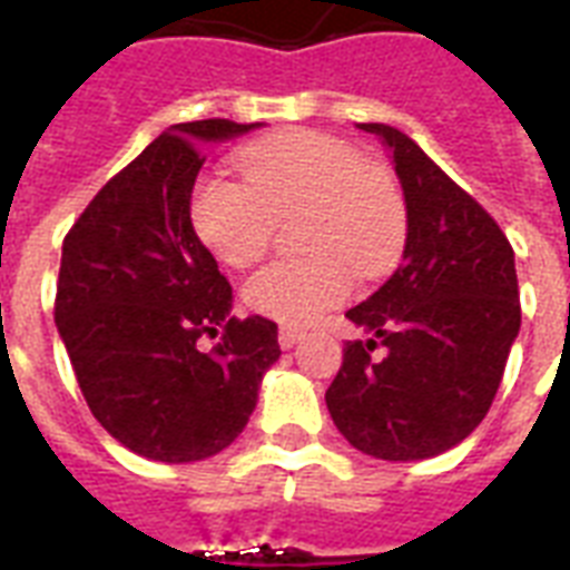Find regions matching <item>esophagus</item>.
I'll use <instances>...</instances> for the list:
<instances>
[{
  "label": "esophagus",
  "instance_id": "obj_1",
  "mask_svg": "<svg viewBox=\"0 0 570 570\" xmlns=\"http://www.w3.org/2000/svg\"><path fill=\"white\" fill-rule=\"evenodd\" d=\"M304 340V331L295 328V325H281V331H277V343H281V348H293L295 343H302Z\"/></svg>",
  "mask_w": 570,
  "mask_h": 570
}]
</instances>
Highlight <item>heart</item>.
I'll list each match as a JSON object with an SVG mask.
<instances>
[{
  "label": "heart",
  "instance_id": "b5f03b06",
  "mask_svg": "<svg viewBox=\"0 0 570 570\" xmlns=\"http://www.w3.org/2000/svg\"><path fill=\"white\" fill-rule=\"evenodd\" d=\"M245 183L204 177L191 191V227L233 268L257 263L275 222H298L295 259H275L242 289L250 311L281 322H313L355 293L357 275L381 277L407 239V204L390 168L316 129H286L239 154Z\"/></svg>",
  "mask_w": 570,
  "mask_h": 570
}]
</instances>
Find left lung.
Wrapping results in <instances>:
<instances>
[{"label": "left lung", "mask_w": 570, "mask_h": 570, "mask_svg": "<svg viewBox=\"0 0 570 570\" xmlns=\"http://www.w3.org/2000/svg\"><path fill=\"white\" fill-rule=\"evenodd\" d=\"M357 127L393 154L407 204L405 263L346 313L373 337L346 343L325 402L355 450L384 461L432 459L485 420L503 381L521 328L514 250L405 132ZM375 345L385 346L381 362Z\"/></svg>", "instance_id": "left-lung-1"}]
</instances>
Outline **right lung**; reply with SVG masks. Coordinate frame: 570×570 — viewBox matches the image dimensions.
I'll return each instance as SVG.
<instances>
[{
  "instance_id": "1",
  "label": "right lung",
  "mask_w": 570,
  "mask_h": 570,
  "mask_svg": "<svg viewBox=\"0 0 570 570\" xmlns=\"http://www.w3.org/2000/svg\"><path fill=\"white\" fill-rule=\"evenodd\" d=\"M259 124H177L111 177L61 245L56 325L91 414L127 450L186 464L230 446L281 357L277 325L230 316L233 289L191 227L204 145ZM223 340L196 348L204 333Z\"/></svg>"
}]
</instances>
